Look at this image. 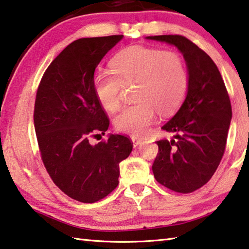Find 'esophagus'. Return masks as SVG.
Masks as SVG:
<instances>
[{"label": "esophagus", "mask_w": 249, "mask_h": 249, "mask_svg": "<svg viewBox=\"0 0 249 249\" xmlns=\"http://www.w3.org/2000/svg\"><path fill=\"white\" fill-rule=\"evenodd\" d=\"M131 140H132V143H133V146L137 147V146H139V145L141 144L142 141H143V139L133 136V137H131Z\"/></svg>", "instance_id": "obj_1"}]
</instances>
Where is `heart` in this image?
<instances>
[{
  "mask_svg": "<svg viewBox=\"0 0 249 249\" xmlns=\"http://www.w3.org/2000/svg\"><path fill=\"white\" fill-rule=\"evenodd\" d=\"M110 73H98L93 80L96 98L108 111L120 107L122 86L134 84L133 98L115 118L118 131L142 136L153 124L156 110L175 111L185 99L189 85L186 64L175 51L133 46L120 51L110 62Z\"/></svg>",
  "mask_w": 249,
  "mask_h": 249,
  "instance_id": "heart-1",
  "label": "heart"
}]
</instances>
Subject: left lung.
Masks as SVG:
<instances>
[{"label":"left lung","instance_id":"left-lung-1","mask_svg":"<svg viewBox=\"0 0 249 249\" xmlns=\"http://www.w3.org/2000/svg\"><path fill=\"white\" fill-rule=\"evenodd\" d=\"M147 39L176 46L189 74L184 104L162 129L175 134L156 141L159 153L152 166L155 179L175 193L189 194L211 179L224 155L232 106L216 64L206 52L180 35Z\"/></svg>","mask_w":249,"mask_h":249}]
</instances>
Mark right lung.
<instances>
[{"mask_svg":"<svg viewBox=\"0 0 249 249\" xmlns=\"http://www.w3.org/2000/svg\"><path fill=\"white\" fill-rule=\"evenodd\" d=\"M122 35L81 38L60 52L43 73L34 109L39 152L58 188L76 201L94 203L119 184V164L131 153L127 136L105 134L109 118L96 98L95 69Z\"/></svg>","mask_w":249,"mask_h":249,"instance_id":"right-lung-1","label":"right lung"}]
</instances>
